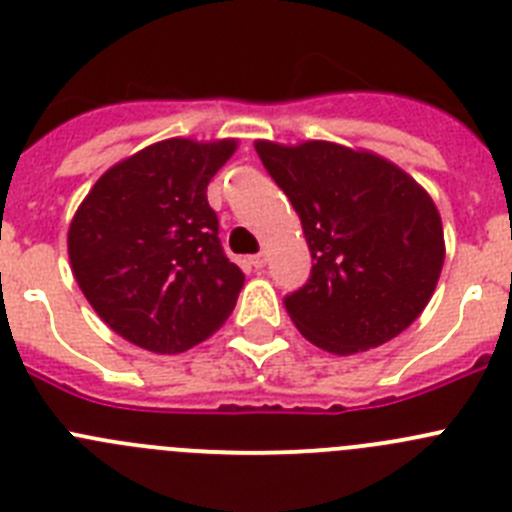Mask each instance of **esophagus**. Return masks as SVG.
Masks as SVG:
<instances>
[{
	"label": "esophagus",
	"mask_w": 512,
	"mask_h": 512,
	"mask_svg": "<svg viewBox=\"0 0 512 512\" xmlns=\"http://www.w3.org/2000/svg\"><path fill=\"white\" fill-rule=\"evenodd\" d=\"M250 265L255 267V270H262V267L267 265V255H265V252H260V255H252L250 257Z\"/></svg>",
	"instance_id": "esophagus-1"
}]
</instances>
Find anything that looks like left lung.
Wrapping results in <instances>:
<instances>
[{
  "label": "left lung",
  "mask_w": 512,
  "mask_h": 512,
  "mask_svg": "<svg viewBox=\"0 0 512 512\" xmlns=\"http://www.w3.org/2000/svg\"><path fill=\"white\" fill-rule=\"evenodd\" d=\"M303 224L313 270L285 298L290 321L336 356L407 331L444 265L442 217L422 184L384 156L333 141H255Z\"/></svg>",
  "instance_id": "1"
}]
</instances>
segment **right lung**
<instances>
[{
  "mask_svg": "<svg viewBox=\"0 0 512 512\" xmlns=\"http://www.w3.org/2000/svg\"><path fill=\"white\" fill-rule=\"evenodd\" d=\"M237 138H166L105 171L68 229L80 290L128 343L181 353L207 341L234 310L245 275L219 245L207 202Z\"/></svg>",
  "mask_w": 512,
  "mask_h": 512,
  "instance_id": "right-lung-1",
  "label": "right lung"
}]
</instances>
